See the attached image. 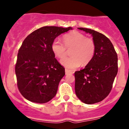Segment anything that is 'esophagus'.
Segmentation results:
<instances>
[{"mask_svg": "<svg viewBox=\"0 0 129 129\" xmlns=\"http://www.w3.org/2000/svg\"><path fill=\"white\" fill-rule=\"evenodd\" d=\"M65 72H66V75H69V74H73V72H72V71H70V70H69L68 69H66Z\"/></svg>", "mask_w": 129, "mask_h": 129, "instance_id": "esophagus-1", "label": "esophagus"}]
</instances>
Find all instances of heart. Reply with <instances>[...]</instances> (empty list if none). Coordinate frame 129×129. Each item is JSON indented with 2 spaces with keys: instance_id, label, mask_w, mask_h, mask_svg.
Returning a JSON list of instances; mask_svg holds the SVG:
<instances>
[{
  "instance_id": "obj_1",
  "label": "heart",
  "mask_w": 129,
  "mask_h": 129,
  "mask_svg": "<svg viewBox=\"0 0 129 129\" xmlns=\"http://www.w3.org/2000/svg\"><path fill=\"white\" fill-rule=\"evenodd\" d=\"M63 44L55 39L51 44V50L58 59H62L66 55L67 48H72V56L61 60L60 63L69 70H74L85 65L91 61L94 55L96 45L94 41L90 38H86L84 34L78 31H73L65 35L63 37Z\"/></svg>"
}]
</instances>
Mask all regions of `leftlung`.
<instances>
[{
    "label": "left lung",
    "instance_id": "obj_1",
    "mask_svg": "<svg viewBox=\"0 0 129 129\" xmlns=\"http://www.w3.org/2000/svg\"><path fill=\"white\" fill-rule=\"evenodd\" d=\"M78 29L91 34L96 51L84 69L75 72V93L84 103L92 104L103 101L110 93L118 73V56L105 35L91 29Z\"/></svg>",
    "mask_w": 129,
    "mask_h": 129
}]
</instances>
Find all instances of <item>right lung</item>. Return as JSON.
Masks as SVG:
<instances>
[{"label":"right lung","mask_w":129,"mask_h":129,"mask_svg":"<svg viewBox=\"0 0 129 129\" xmlns=\"http://www.w3.org/2000/svg\"><path fill=\"white\" fill-rule=\"evenodd\" d=\"M46 26L29 34L19 48L15 73L18 89L25 98L36 103H45L57 93L65 69L51 50L56 37L72 29Z\"/></svg>","instance_id":"add662e5"}]
</instances>
